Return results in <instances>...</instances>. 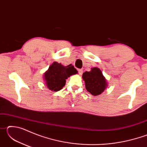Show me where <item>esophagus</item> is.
I'll return each instance as SVG.
<instances>
[{"label": "esophagus", "mask_w": 147, "mask_h": 147, "mask_svg": "<svg viewBox=\"0 0 147 147\" xmlns=\"http://www.w3.org/2000/svg\"><path fill=\"white\" fill-rule=\"evenodd\" d=\"M78 71L79 74H80V75H81V74H82V73H83V70H82V69H78Z\"/></svg>", "instance_id": "obj_1"}]
</instances>
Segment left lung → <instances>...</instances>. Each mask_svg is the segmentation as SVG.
<instances>
[{"label":"left lung","mask_w":147,"mask_h":147,"mask_svg":"<svg viewBox=\"0 0 147 147\" xmlns=\"http://www.w3.org/2000/svg\"><path fill=\"white\" fill-rule=\"evenodd\" d=\"M82 78L85 82L87 91L94 96L98 95L104 91L107 86L106 80L101 71L97 67L83 73Z\"/></svg>","instance_id":"8db88e82"}]
</instances>
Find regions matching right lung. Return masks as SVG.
I'll list each match as a JSON object with an SVG mask.
<instances>
[{"mask_svg":"<svg viewBox=\"0 0 147 147\" xmlns=\"http://www.w3.org/2000/svg\"><path fill=\"white\" fill-rule=\"evenodd\" d=\"M77 73L73 65H69L65 67L58 62H54L45 73L44 78L50 90L58 91L65 85L67 78Z\"/></svg>","mask_w":147,"mask_h":147,"instance_id":"1","label":"right lung"}]
</instances>
